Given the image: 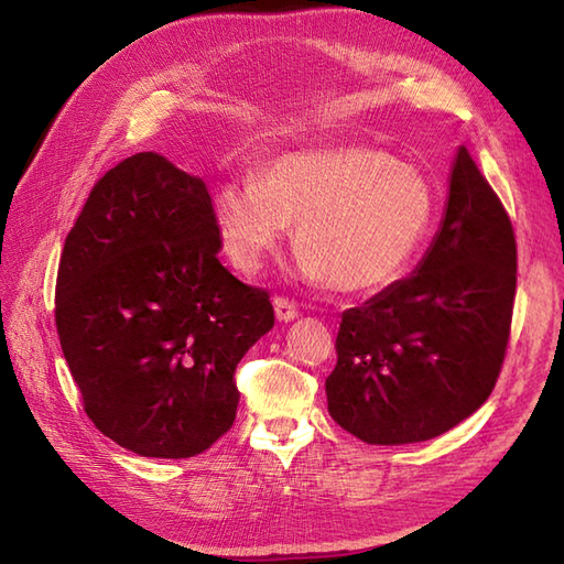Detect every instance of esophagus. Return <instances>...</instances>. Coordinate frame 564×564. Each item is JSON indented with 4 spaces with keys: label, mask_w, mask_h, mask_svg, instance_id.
Segmentation results:
<instances>
[{
    "label": "esophagus",
    "mask_w": 564,
    "mask_h": 564,
    "mask_svg": "<svg viewBox=\"0 0 564 564\" xmlns=\"http://www.w3.org/2000/svg\"><path fill=\"white\" fill-rule=\"evenodd\" d=\"M273 310H275V319H279V322H291V319H295L297 315H301V310H297V305L291 303L289 297H283V295L273 297Z\"/></svg>",
    "instance_id": "1"
}]
</instances>
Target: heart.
I'll list each match as a JSON object with an SVG mask.
<instances>
[{
  "instance_id": "heart-1",
  "label": "heart",
  "mask_w": 564,
  "mask_h": 564,
  "mask_svg": "<svg viewBox=\"0 0 564 564\" xmlns=\"http://www.w3.org/2000/svg\"><path fill=\"white\" fill-rule=\"evenodd\" d=\"M434 210L422 174L364 148L285 154L254 184L227 182L213 196L220 247L239 273H259L293 225L297 269L339 293L380 291L402 275Z\"/></svg>"
}]
</instances>
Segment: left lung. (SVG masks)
Wrapping results in <instances>:
<instances>
[{
	"instance_id": "1",
	"label": "left lung",
	"mask_w": 564,
	"mask_h": 564,
	"mask_svg": "<svg viewBox=\"0 0 564 564\" xmlns=\"http://www.w3.org/2000/svg\"><path fill=\"white\" fill-rule=\"evenodd\" d=\"M517 237L507 208L465 148L441 230L410 279L341 315L327 406L366 443L446 434L480 410L505 366Z\"/></svg>"
}]
</instances>
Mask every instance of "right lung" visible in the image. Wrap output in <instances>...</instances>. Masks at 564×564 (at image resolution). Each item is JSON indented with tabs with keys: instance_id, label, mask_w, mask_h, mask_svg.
<instances>
[{
	"instance_id": "obj_1",
	"label": "right lung",
	"mask_w": 564,
	"mask_h": 564,
	"mask_svg": "<svg viewBox=\"0 0 564 564\" xmlns=\"http://www.w3.org/2000/svg\"><path fill=\"white\" fill-rule=\"evenodd\" d=\"M200 178L138 152L72 227L55 325L84 412L145 458H191L235 424V368L273 327L263 289L227 271Z\"/></svg>"
}]
</instances>
